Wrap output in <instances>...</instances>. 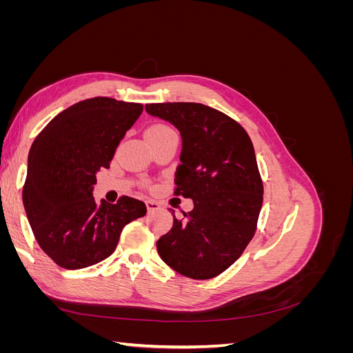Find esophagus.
Listing matches in <instances>:
<instances>
[{
	"label": "esophagus",
	"instance_id": "34e87169",
	"mask_svg": "<svg viewBox=\"0 0 353 353\" xmlns=\"http://www.w3.org/2000/svg\"><path fill=\"white\" fill-rule=\"evenodd\" d=\"M145 205H147V210L148 212H154V210L160 209V203L156 201V200H147Z\"/></svg>",
	"mask_w": 353,
	"mask_h": 353
}]
</instances>
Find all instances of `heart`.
Returning a JSON list of instances; mask_svg holds the SVG:
<instances>
[{
	"mask_svg": "<svg viewBox=\"0 0 353 353\" xmlns=\"http://www.w3.org/2000/svg\"><path fill=\"white\" fill-rule=\"evenodd\" d=\"M166 130H169V128L165 126V125H153V126L148 128L147 134H156V132H162V131H166Z\"/></svg>",
	"mask_w": 353,
	"mask_h": 353,
	"instance_id": "heart-1",
	"label": "heart"
}]
</instances>
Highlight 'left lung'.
<instances>
[{
  "label": "left lung",
  "mask_w": 353,
  "mask_h": 353,
  "mask_svg": "<svg viewBox=\"0 0 353 353\" xmlns=\"http://www.w3.org/2000/svg\"><path fill=\"white\" fill-rule=\"evenodd\" d=\"M148 114L172 123L181 134L175 194L194 208L174 215L157 241L160 258L188 279L208 280L236 262L254 236L263 184L254 148L244 128L200 103L145 104Z\"/></svg>",
  "instance_id": "1"
}]
</instances>
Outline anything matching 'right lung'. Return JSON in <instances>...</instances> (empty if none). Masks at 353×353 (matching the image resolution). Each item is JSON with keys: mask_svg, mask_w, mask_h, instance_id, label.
Returning a JSON list of instances; mask_svg holds the SVG:
<instances>
[{"mask_svg": "<svg viewBox=\"0 0 353 353\" xmlns=\"http://www.w3.org/2000/svg\"><path fill=\"white\" fill-rule=\"evenodd\" d=\"M141 112L140 103L83 100L59 113L32 144L23 206L41 249L61 268L109 258L126 223L145 215L141 200L122 196L112 205L92 197L97 172L110 166Z\"/></svg>", "mask_w": 353, "mask_h": 353, "instance_id": "1", "label": "right lung"}]
</instances>
